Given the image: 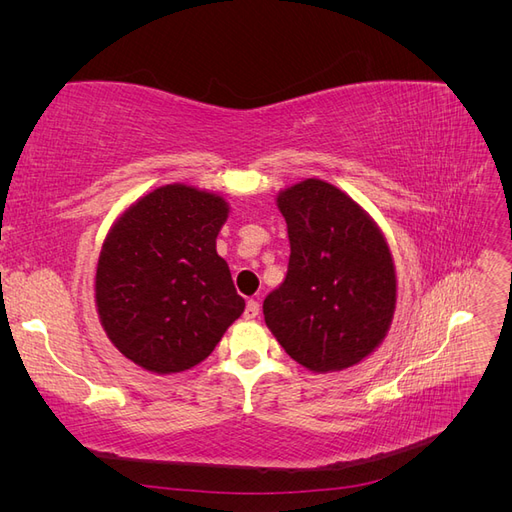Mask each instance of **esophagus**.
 Listing matches in <instances>:
<instances>
[{
    "instance_id": "esophagus-1",
    "label": "esophagus",
    "mask_w": 512,
    "mask_h": 512,
    "mask_svg": "<svg viewBox=\"0 0 512 512\" xmlns=\"http://www.w3.org/2000/svg\"><path fill=\"white\" fill-rule=\"evenodd\" d=\"M258 314H260V303H258L256 299H250V301H247V305H245V312H243L245 320H254Z\"/></svg>"
}]
</instances>
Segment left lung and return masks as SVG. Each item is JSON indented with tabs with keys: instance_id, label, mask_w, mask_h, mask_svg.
Wrapping results in <instances>:
<instances>
[{
	"instance_id": "8db88e82",
	"label": "left lung",
	"mask_w": 512,
	"mask_h": 512,
	"mask_svg": "<svg viewBox=\"0 0 512 512\" xmlns=\"http://www.w3.org/2000/svg\"><path fill=\"white\" fill-rule=\"evenodd\" d=\"M290 262L262 303L269 331L314 374L342 371L374 352L397 305L393 256L374 218L346 192L305 179L277 194Z\"/></svg>"
}]
</instances>
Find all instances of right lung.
<instances>
[{"label":"right lung","mask_w":512,"mask_h":512,"mask_svg":"<svg viewBox=\"0 0 512 512\" xmlns=\"http://www.w3.org/2000/svg\"><path fill=\"white\" fill-rule=\"evenodd\" d=\"M224 196L168 183L123 211L96 267L98 318L111 344L151 374L192 369L245 309L215 239Z\"/></svg>","instance_id":"right-lung-1"}]
</instances>
